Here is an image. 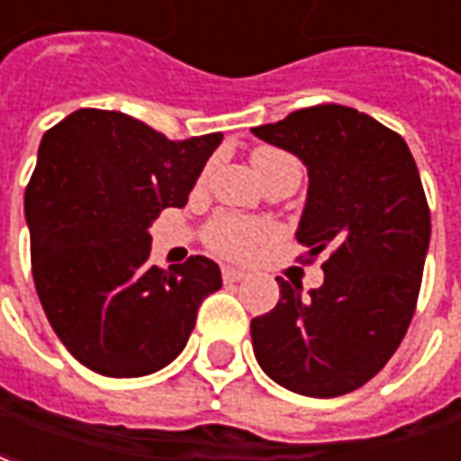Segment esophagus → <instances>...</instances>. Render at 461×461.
I'll use <instances>...</instances> for the list:
<instances>
[{"label":"esophagus","mask_w":461,"mask_h":461,"mask_svg":"<svg viewBox=\"0 0 461 461\" xmlns=\"http://www.w3.org/2000/svg\"><path fill=\"white\" fill-rule=\"evenodd\" d=\"M246 277L243 270H238V267H223V280L225 283H240Z\"/></svg>","instance_id":"obj_1"}]
</instances>
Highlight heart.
I'll return each mask as SVG.
<instances>
[{
  "label": "heart",
  "mask_w": 461,
  "mask_h": 461,
  "mask_svg": "<svg viewBox=\"0 0 461 461\" xmlns=\"http://www.w3.org/2000/svg\"><path fill=\"white\" fill-rule=\"evenodd\" d=\"M290 156L273 149H260L253 153V168L263 178L270 168H276L277 163L288 161ZM276 230L273 225L266 221H256V218H243V215H218L211 221L208 230H205V240L213 248L218 256L233 258V260H243L248 258L258 246H263L267 240H273Z\"/></svg>",
  "instance_id": "obj_1"
}]
</instances>
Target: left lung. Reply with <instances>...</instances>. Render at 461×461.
<instances>
[{"mask_svg":"<svg viewBox=\"0 0 461 461\" xmlns=\"http://www.w3.org/2000/svg\"><path fill=\"white\" fill-rule=\"evenodd\" d=\"M250 131L308 168L295 238L330 250L308 295L277 277V305L250 322L256 360L290 393L340 397L387 365L414 315L432 228L417 163L400 133L338 104Z\"/></svg>","mask_w":461,"mask_h":461,"instance_id":"1","label":"left lung"}]
</instances>
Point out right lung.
Here are the masks:
<instances>
[{
  "instance_id": "1",
  "label": "right lung",
  "mask_w": 461,
  "mask_h": 461,
  "mask_svg": "<svg viewBox=\"0 0 461 461\" xmlns=\"http://www.w3.org/2000/svg\"><path fill=\"white\" fill-rule=\"evenodd\" d=\"M223 133L168 141L121 111L79 109L39 143L24 194L32 273L51 328L104 377H143L184 352L203 298L223 285L211 258L149 266V228L184 208Z\"/></svg>"
}]
</instances>
